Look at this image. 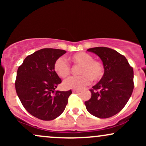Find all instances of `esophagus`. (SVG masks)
Returning <instances> with one entry per match:
<instances>
[{"instance_id":"1","label":"esophagus","mask_w":146,"mask_h":146,"mask_svg":"<svg viewBox=\"0 0 146 146\" xmlns=\"http://www.w3.org/2000/svg\"><path fill=\"white\" fill-rule=\"evenodd\" d=\"M80 91H81V90H77V89H73V93H80Z\"/></svg>"}]
</instances>
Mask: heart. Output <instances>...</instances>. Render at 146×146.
Masks as SVG:
<instances>
[{"mask_svg":"<svg viewBox=\"0 0 146 146\" xmlns=\"http://www.w3.org/2000/svg\"><path fill=\"white\" fill-rule=\"evenodd\" d=\"M69 59L75 66H80L78 76L70 77L64 80L62 86L65 89H80L90 82L99 81L104 75V66L98 60L86 52H78L70 57ZM56 74L60 78H66L71 73V66L62 57L58 58L53 65Z\"/></svg>","mask_w":146,"mask_h":146,"instance_id":"1","label":"heart"}]
</instances>
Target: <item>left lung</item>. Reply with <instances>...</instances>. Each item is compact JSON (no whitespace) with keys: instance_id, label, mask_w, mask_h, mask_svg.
Wrapping results in <instances>:
<instances>
[{"instance_id":"8db88e82","label":"left lung","mask_w":146,"mask_h":146,"mask_svg":"<svg viewBox=\"0 0 146 146\" xmlns=\"http://www.w3.org/2000/svg\"><path fill=\"white\" fill-rule=\"evenodd\" d=\"M100 57L104 73L90 89L91 98L84 102L87 110L98 118H108L123 109L134 88L133 68L128 60L115 50L95 47L87 50Z\"/></svg>"}]
</instances>
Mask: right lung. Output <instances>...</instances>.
<instances>
[{
    "label": "right lung",
    "mask_w": 146,
    "mask_h": 146,
    "mask_svg": "<svg viewBox=\"0 0 146 146\" xmlns=\"http://www.w3.org/2000/svg\"><path fill=\"white\" fill-rule=\"evenodd\" d=\"M65 53L62 49L42 48L27 57L18 68L16 93L27 111L40 119L50 121L59 117L72 93L71 90H55L62 80L53 65Z\"/></svg>",
    "instance_id": "obj_1"
}]
</instances>
